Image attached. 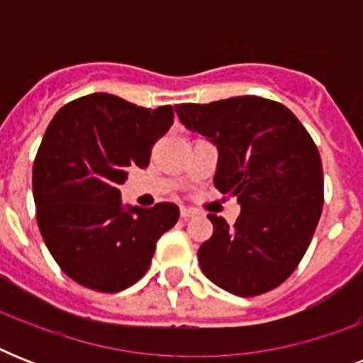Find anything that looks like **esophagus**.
Returning <instances> with one entry per match:
<instances>
[{
  "instance_id": "esophagus-1",
  "label": "esophagus",
  "mask_w": 363,
  "mask_h": 363,
  "mask_svg": "<svg viewBox=\"0 0 363 363\" xmlns=\"http://www.w3.org/2000/svg\"><path fill=\"white\" fill-rule=\"evenodd\" d=\"M194 215H196V211H194L192 207H184V205H182V207H181L182 218H190V216H194Z\"/></svg>"
}]
</instances>
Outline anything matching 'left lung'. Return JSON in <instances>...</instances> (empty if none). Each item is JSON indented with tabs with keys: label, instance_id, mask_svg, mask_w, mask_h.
<instances>
[{
	"label": "left lung",
	"instance_id": "1",
	"mask_svg": "<svg viewBox=\"0 0 363 363\" xmlns=\"http://www.w3.org/2000/svg\"><path fill=\"white\" fill-rule=\"evenodd\" d=\"M175 111L218 148L215 186L241 205L233 226L209 215L213 238L198 250L201 271L241 298L269 292L298 267L320 220L324 175L315 141L288 107L258 96Z\"/></svg>",
	"mask_w": 363,
	"mask_h": 363
}]
</instances>
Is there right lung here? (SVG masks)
<instances>
[{
  "label": "right lung",
  "instance_id": "add662e5",
  "mask_svg": "<svg viewBox=\"0 0 363 363\" xmlns=\"http://www.w3.org/2000/svg\"><path fill=\"white\" fill-rule=\"evenodd\" d=\"M171 124V105L145 109L104 92L64 105L48 124L33 162L37 224L60 269L82 286L135 284L179 220L175 203L124 209L118 190Z\"/></svg>",
  "mask_w": 363,
  "mask_h": 363
}]
</instances>
